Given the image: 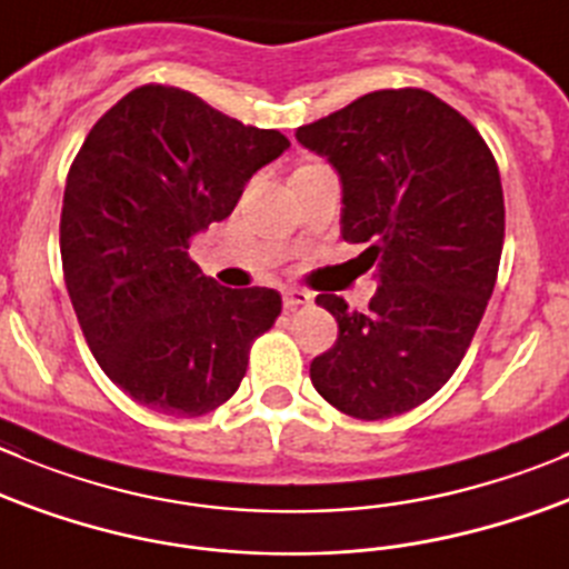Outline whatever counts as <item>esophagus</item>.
<instances>
[{
    "instance_id": "1",
    "label": "esophagus",
    "mask_w": 569,
    "mask_h": 569,
    "mask_svg": "<svg viewBox=\"0 0 569 569\" xmlns=\"http://www.w3.org/2000/svg\"><path fill=\"white\" fill-rule=\"evenodd\" d=\"M281 299H284V310H299V307L312 305V296L307 293V290H299V288L284 290V293H281Z\"/></svg>"
}]
</instances>
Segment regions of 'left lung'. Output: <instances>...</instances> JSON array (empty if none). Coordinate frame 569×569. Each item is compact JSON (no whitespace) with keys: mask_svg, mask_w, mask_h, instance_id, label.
<instances>
[{"mask_svg":"<svg viewBox=\"0 0 569 569\" xmlns=\"http://www.w3.org/2000/svg\"><path fill=\"white\" fill-rule=\"evenodd\" d=\"M296 139L340 178V234L369 246V310L340 296L316 305L338 321L310 362L340 413L391 419L456 375L491 299L506 237L497 161L467 117L421 89H382L301 126Z\"/></svg>","mask_w":569,"mask_h":569,"instance_id":"1","label":"left lung"}]
</instances>
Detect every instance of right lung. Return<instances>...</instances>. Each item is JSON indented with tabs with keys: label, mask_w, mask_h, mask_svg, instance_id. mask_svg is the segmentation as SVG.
<instances>
[{
	"label": "right lung",
	"mask_w": 569,
	"mask_h": 569,
	"mask_svg": "<svg viewBox=\"0 0 569 569\" xmlns=\"http://www.w3.org/2000/svg\"><path fill=\"white\" fill-rule=\"evenodd\" d=\"M290 148L176 86H142L97 119L67 176L69 299L108 380L156 413L194 419L234 397L281 296L220 288L189 259L248 178Z\"/></svg>",
	"instance_id": "1"
}]
</instances>
